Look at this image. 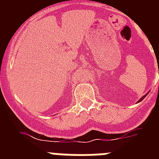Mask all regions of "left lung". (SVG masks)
<instances>
[{"label": "left lung", "mask_w": 159, "mask_h": 159, "mask_svg": "<svg viewBox=\"0 0 159 159\" xmlns=\"http://www.w3.org/2000/svg\"><path fill=\"white\" fill-rule=\"evenodd\" d=\"M148 93H149V92H147V94H146V95H143V97H142L141 99H139V101H138V102H141V101H142V100H143V99H144V98H145V97H146V96H147V94H148Z\"/></svg>", "instance_id": "1"}]
</instances>
